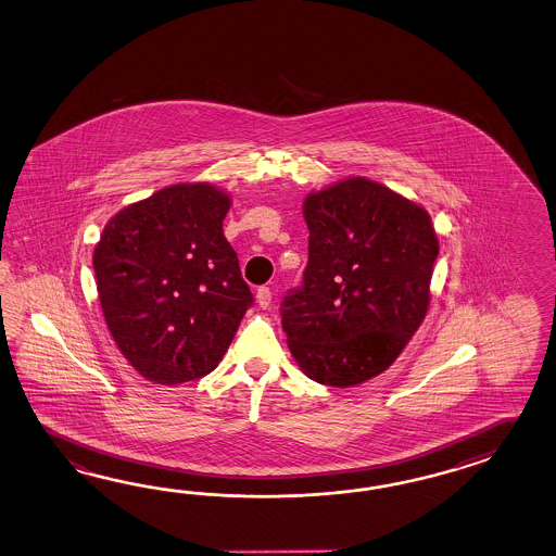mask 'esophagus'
<instances>
[{
    "label": "esophagus",
    "mask_w": 556,
    "mask_h": 556,
    "mask_svg": "<svg viewBox=\"0 0 556 556\" xmlns=\"http://www.w3.org/2000/svg\"><path fill=\"white\" fill-rule=\"evenodd\" d=\"M256 300L257 304L262 306V308H268L271 302V290L268 286H260L256 290Z\"/></svg>",
    "instance_id": "obj_1"
}]
</instances>
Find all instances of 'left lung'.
<instances>
[{
	"label": "left lung",
	"mask_w": 556,
	"mask_h": 556,
	"mask_svg": "<svg viewBox=\"0 0 556 556\" xmlns=\"http://www.w3.org/2000/svg\"><path fill=\"white\" fill-rule=\"evenodd\" d=\"M302 214L308 266L282 302L288 349L316 383H365L393 365L428 314L440 254L431 215L367 177L308 193Z\"/></svg>",
	"instance_id": "1"
}]
</instances>
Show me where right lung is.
I'll list each match as a JSON object with an SVG mask.
<instances>
[{
    "instance_id": "obj_1",
    "label": "right lung",
    "mask_w": 556,
    "mask_h": 556,
    "mask_svg": "<svg viewBox=\"0 0 556 556\" xmlns=\"http://www.w3.org/2000/svg\"><path fill=\"white\" fill-rule=\"evenodd\" d=\"M231 195L212 184L163 187L114 214L94 248L100 308L118 351L147 381L212 372L252 306L224 236Z\"/></svg>"
}]
</instances>
